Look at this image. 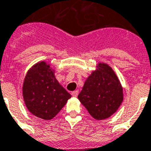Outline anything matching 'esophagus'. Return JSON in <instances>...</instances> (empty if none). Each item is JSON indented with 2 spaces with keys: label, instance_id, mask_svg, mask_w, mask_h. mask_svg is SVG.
<instances>
[{
  "label": "esophagus",
  "instance_id": "34e87169",
  "mask_svg": "<svg viewBox=\"0 0 151 151\" xmlns=\"http://www.w3.org/2000/svg\"><path fill=\"white\" fill-rule=\"evenodd\" d=\"M71 94H72V96H73V97H78V90H76V91H73V92L71 93Z\"/></svg>",
  "mask_w": 151,
  "mask_h": 151
}]
</instances>
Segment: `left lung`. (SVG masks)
<instances>
[{
  "label": "left lung",
  "mask_w": 151,
  "mask_h": 151,
  "mask_svg": "<svg viewBox=\"0 0 151 151\" xmlns=\"http://www.w3.org/2000/svg\"><path fill=\"white\" fill-rule=\"evenodd\" d=\"M78 100L97 121L112 116L124 101L123 87L111 66L99 62L86 79Z\"/></svg>",
  "instance_id": "8db88e82"
}]
</instances>
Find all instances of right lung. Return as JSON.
<instances>
[{
	"mask_svg": "<svg viewBox=\"0 0 151 151\" xmlns=\"http://www.w3.org/2000/svg\"><path fill=\"white\" fill-rule=\"evenodd\" d=\"M54 72L49 63L41 60L27 70L23 83L22 94L27 108L45 121L54 118L71 97L56 79Z\"/></svg>",
	"mask_w": 151,
	"mask_h": 151,
	"instance_id": "right-lung-1",
	"label": "right lung"
}]
</instances>
